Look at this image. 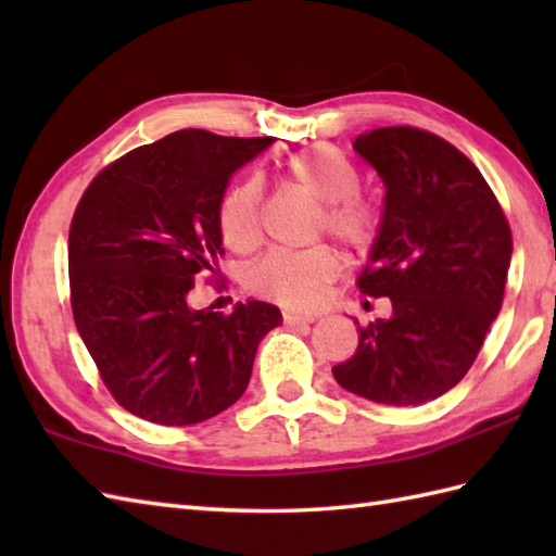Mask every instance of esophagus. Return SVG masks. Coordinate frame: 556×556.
<instances>
[{
  "label": "esophagus",
  "mask_w": 556,
  "mask_h": 556,
  "mask_svg": "<svg viewBox=\"0 0 556 556\" xmlns=\"http://www.w3.org/2000/svg\"><path fill=\"white\" fill-rule=\"evenodd\" d=\"M285 320L289 323V325H308V323H315L317 320V315H308V313H293V311H287L285 313Z\"/></svg>",
  "instance_id": "1"
}]
</instances>
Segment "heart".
<instances>
[{"instance_id": "obj_1", "label": "heart", "mask_w": 556, "mask_h": 556, "mask_svg": "<svg viewBox=\"0 0 556 556\" xmlns=\"http://www.w3.org/2000/svg\"><path fill=\"white\" fill-rule=\"evenodd\" d=\"M289 181L323 200L317 229L353 248L370 245L382 229V205L361 191L363 174L344 150L317 143L281 162ZM222 239L236 253H251L263 239V181L255 176L224 191L217 207ZM341 271V257L325 243L301 251H269L251 269L255 287L289 308H313Z\"/></svg>"}]
</instances>
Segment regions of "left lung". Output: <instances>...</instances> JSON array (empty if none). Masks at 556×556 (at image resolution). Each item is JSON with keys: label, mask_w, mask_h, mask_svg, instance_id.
Here are the masks:
<instances>
[{"label": "left lung", "mask_w": 556, "mask_h": 556, "mask_svg": "<svg viewBox=\"0 0 556 556\" xmlns=\"http://www.w3.org/2000/svg\"><path fill=\"white\" fill-rule=\"evenodd\" d=\"M384 181L382 229L358 277L392 317L358 327V349L332 368L349 392L418 406L456 387L500 315L511 227L485 176L444 138L384 126L356 138Z\"/></svg>", "instance_id": "left-lung-1"}]
</instances>
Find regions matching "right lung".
Segmentation results:
<instances>
[{
    "mask_svg": "<svg viewBox=\"0 0 556 556\" xmlns=\"http://www.w3.org/2000/svg\"><path fill=\"white\" fill-rule=\"evenodd\" d=\"M271 143L184 128L108 164L78 200L71 311L104 387L138 418L193 425L229 408L281 323L263 301L229 315L188 305L224 253L217 207L233 172Z\"/></svg>",
    "mask_w": 556,
    "mask_h": 556,
    "instance_id": "obj_1",
    "label": "right lung"
}]
</instances>
